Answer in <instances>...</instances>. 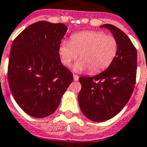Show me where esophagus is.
<instances>
[{"label": "esophagus", "instance_id": "34e87169", "mask_svg": "<svg viewBox=\"0 0 147 147\" xmlns=\"http://www.w3.org/2000/svg\"><path fill=\"white\" fill-rule=\"evenodd\" d=\"M78 78H79V77H78V76H77V75H76V74H74L73 78H74V80H75V81H78Z\"/></svg>", "mask_w": 147, "mask_h": 147}]
</instances>
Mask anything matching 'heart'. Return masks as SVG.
Wrapping results in <instances>:
<instances>
[{"label":"heart","instance_id":"heart-1","mask_svg":"<svg viewBox=\"0 0 147 147\" xmlns=\"http://www.w3.org/2000/svg\"><path fill=\"white\" fill-rule=\"evenodd\" d=\"M59 55L62 63L69 66L74 60H79L73 66L77 72L89 70L92 74L99 73L110 65L118 51V43L113 36L102 31H88L74 34L70 41H61Z\"/></svg>","mask_w":147,"mask_h":147}]
</instances>
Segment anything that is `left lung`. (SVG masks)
<instances>
[{
	"label": "left lung",
	"instance_id": "1",
	"mask_svg": "<svg viewBox=\"0 0 147 147\" xmlns=\"http://www.w3.org/2000/svg\"><path fill=\"white\" fill-rule=\"evenodd\" d=\"M108 28L117 40L118 51L108 69L93 77H80L78 103L82 113L94 122L110 119L129 100L136 84L137 51L129 37L113 24Z\"/></svg>",
	"mask_w": 147,
	"mask_h": 147
}]
</instances>
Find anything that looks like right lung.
<instances>
[{
    "label": "right lung",
    "instance_id": "1",
    "mask_svg": "<svg viewBox=\"0 0 147 147\" xmlns=\"http://www.w3.org/2000/svg\"><path fill=\"white\" fill-rule=\"evenodd\" d=\"M65 24L45 21L31 24L11 45L7 78L12 96L23 110L35 118L50 116L73 81L61 64L59 49Z\"/></svg>",
    "mask_w": 147,
    "mask_h": 147
}]
</instances>
